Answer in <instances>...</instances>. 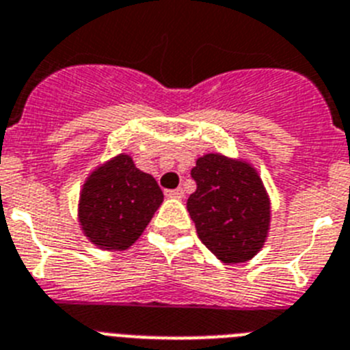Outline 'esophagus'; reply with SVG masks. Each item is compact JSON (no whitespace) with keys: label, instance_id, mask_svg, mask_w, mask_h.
I'll return each instance as SVG.
<instances>
[{"label":"esophagus","instance_id":"obj_1","mask_svg":"<svg viewBox=\"0 0 350 350\" xmlns=\"http://www.w3.org/2000/svg\"><path fill=\"white\" fill-rule=\"evenodd\" d=\"M185 190L183 189H176V190H167V198L172 199H183Z\"/></svg>","mask_w":350,"mask_h":350}]
</instances>
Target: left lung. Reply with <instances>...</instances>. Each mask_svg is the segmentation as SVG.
Masks as SVG:
<instances>
[{"mask_svg":"<svg viewBox=\"0 0 350 350\" xmlns=\"http://www.w3.org/2000/svg\"><path fill=\"white\" fill-rule=\"evenodd\" d=\"M198 183L187 210L201 242L222 263H243L265 245L270 230V198L260 172L245 158L206 152L196 160Z\"/></svg>","mask_w":350,"mask_h":350,"instance_id":"obj_1","label":"left lung"}]
</instances>
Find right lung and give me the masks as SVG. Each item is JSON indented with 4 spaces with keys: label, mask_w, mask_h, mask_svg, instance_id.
<instances>
[{
    "label": "right lung",
    "mask_w": 350,
    "mask_h": 350,
    "mask_svg": "<svg viewBox=\"0 0 350 350\" xmlns=\"http://www.w3.org/2000/svg\"><path fill=\"white\" fill-rule=\"evenodd\" d=\"M161 202L157 180L120 152L85 178L78 198L80 230L98 249L124 251L140 239Z\"/></svg>",
    "instance_id": "add662e5"
}]
</instances>
